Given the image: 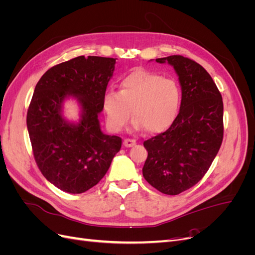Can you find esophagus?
I'll return each mask as SVG.
<instances>
[{"instance_id": "obj_1", "label": "esophagus", "mask_w": 255, "mask_h": 255, "mask_svg": "<svg viewBox=\"0 0 255 255\" xmlns=\"http://www.w3.org/2000/svg\"><path fill=\"white\" fill-rule=\"evenodd\" d=\"M135 143H136V140H134V139H129V138H128V139H125V141H123V144H125L126 146H133V145H135Z\"/></svg>"}]
</instances>
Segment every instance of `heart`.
I'll use <instances>...</instances> for the list:
<instances>
[{"label": "heart", "instance_id": "b5f03b06", "mask_svg": "<svg viewBox=\"0 0 255 255\" xmlns=\"http://www.w3.org/2000/svg\"><path fill=\"white\" fill-rule=\"evenodd\" d=\"M181 89L173 79L138 70L120 82L119 91L109 90L103 97L106 125L114 133L127 126L132 111L134 128L150 134L160 133L171 126L179 112Z\"/></svg>", "mask_w": 255, "mask_h": 255}]
</instances>
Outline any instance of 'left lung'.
Instances as JSON below:
<instances>
[{
    "instance_id": "left-lung-1",
    "label": "left lung",
    "mask_w": 255,
    "mask_h": 255,
    "mask_svg": "<svg viewBox=\"0 0 255 255\" xmlns=\"http://www.w3.org/2000/svg\"><path fill=\"white\" fill-rule=\"evenodd\" d=\"M179 76L180 113L168 129L143 142L148 157L142 174L151 186L175 196L202 179L217 155L223 138V102L205 69L181 55L156 58Z\"/></svg>"
}]
</instances>
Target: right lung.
<instances>
[{
	"mask_svg": "<svg viewBox=\"0 0 255 255\" xmlns=\"http://www.w3.org/2000/svg\"><path fill=\"white\" fill-rule=\"evenodd\" d=\"M115 64L111 57H75L49 69L35 87L26 116L34 157L45 179L69 194L97 185L120 151L121 138L104 134L98 118ZM70 97L80 105L78 123L63 117Z\"/></svg>",
	"mask_w": 255,
	"mask_h": 255,
	"instance_id": "right-lung-1",
	"label": "right lung"
}]
</instances>
